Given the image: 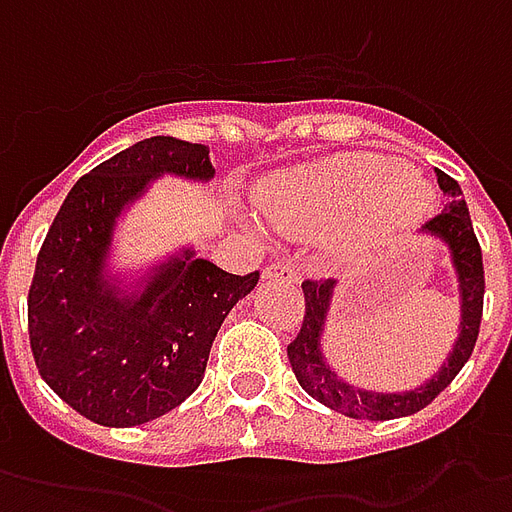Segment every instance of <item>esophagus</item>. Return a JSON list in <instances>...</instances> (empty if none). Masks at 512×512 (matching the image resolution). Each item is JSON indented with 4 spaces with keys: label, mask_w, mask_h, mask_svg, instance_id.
<instances>
[{
    "label": "esophagus",
    "mask_w": 512,
    "mask_h": 512,
    "mask_svg": "<svg viewBox=\"0 0 512 512\" xmlns=\"http://www.w3.org/2000/svg\"><path fill=\"white\" fill-rule=\"evenodd\" d=\"M261 278L264 281H281V283H289V286H297L300 283V275H297V270H294L292 264H267L264 267V272H261Z\"/></svg>",
    "instance_id": "1"
}]
</instances>
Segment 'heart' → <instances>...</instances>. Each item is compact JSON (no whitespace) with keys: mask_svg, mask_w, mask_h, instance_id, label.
Returning a JSON list of instances; mask_svg holds the SVG:
<instances>
[{"mask_svg":"<svg viewBox=\"0 0 512 512\" xmlns=\"http://www.w3.org/2000/svg\"><path fill=\"white\" fill-rule=\"evenodd\" d=\"M428 190L401 163L357 152L283 171L261 190L259 207L281 234L335 231L341 251H357L423 215Z\"/></svg>","mask_w":512,"mask_h":512,"instance_id":"1","label":"heart"}]
</instances>
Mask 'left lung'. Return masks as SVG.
I'll list each match as a JSON object with an SVG mask.
<instances>
[{"label": "left lung", "mask_w": 512, "mask_h": 512, "mask_svg": "<svg viewBox=\"0 0 512 512\" xmlns=\"http://www.w3.org/2000/svg\"><path fill=\"white\" fill-rule=\"evenodd\" d=\"M436 182L450 204L442 210V215L425 223L423 234L439 240L450 251V264L458 278L461 322H458V338L453 343V352L447 354L442 368L428 382L414 390H404V393H376V390H360L341 379L335 374V368H330L327 363L322 343L324 324H327V313H330V302H333L338 281L327 278V281L302 283L305 319H302L297 338L289 343L292 371L302 390L311 398L330 406L335 412L346 414V417H354V420H395V417H409V414L420 412L453 382L475 349L480 319H483V292H486L483 253H480V242L472 229V218H469L458 182L439 169H436Z\"/></svg>", "instance_id": "8db88e82"}]
</instances>
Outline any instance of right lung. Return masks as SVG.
<instances>
[{
	"instance_id": "obj_1",
	"label": "right lung",
	"mask_w": 512,
	"mask_h": 512,
	"mask_svg": "<svg viewBox=\"0 0 512 512\" xmlns=\"http://www.w3.org/2000/svg\"><path fill=\"white\" fill-rule=\"evenodd\" d=\"M210 182V149L152 136L122 149L67 193L37 253L29 343L40 376L108 428L158 420L204 379L220 324L259 283L179 248L136 278L111 267L125 212L158 177Z\"/></svg>"
}]
</instances>
